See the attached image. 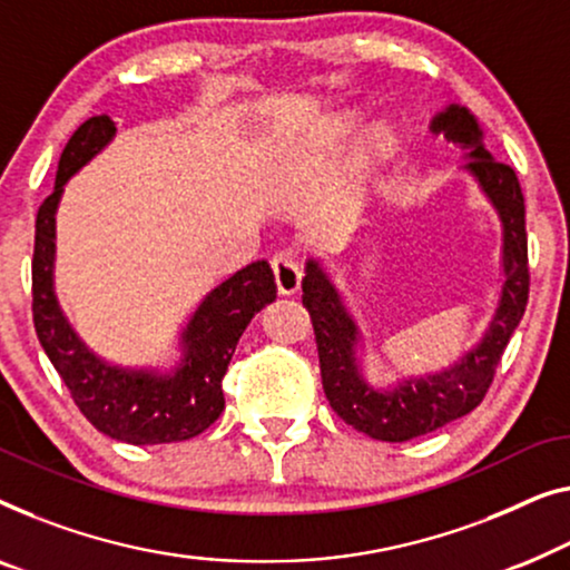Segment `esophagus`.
Wrapping results in <instances>:
<instances>
[{"label": "esophagus", "mask_w": 570, "mask_h": 570, "mask_svg": "<svg viewBox=\"0 0 570 570\" xmlns=\"http://www.w3.org/2000/svg\"><path fill=\"white\" fill-rule=\"evenodd\" d=\"M272 272H275V283H277L279 295L298 293L303 269H301L298 259H295V254L291 249L277 252L275 257H272Z\"/></svg>", "instance_id": "esophagus-1"}]
</instances>
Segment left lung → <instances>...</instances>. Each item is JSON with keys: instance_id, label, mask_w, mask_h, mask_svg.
<instances>
[{"instance_id": "obj_1", "label": "left lung", "mask_w": 570, "mask_h": 570, "mask_svg": "<svg viewBox=\"0 0 570 570\" xmlns=\"http://www.w3.org/2000/svg\"><path fill=\"white\" fill-rule=\"evenodd\" d=\"M432 130L468 148V169L497 205L501 224H504L507 283L483 342L444 373L406 381L393 391H377L360 377L352 350L357 342V326L344 311L332 279L311 259L301 285L303 305L311 313L313 334H316L321 383H324L328 406L357 432L383 442L414 440L470 414L489 393L501 354L519 326V318L524 316L527 298H530L524 195L517 171L485 151L481 128L465 107L450 105L448 110L436 115Z\"/></svg>"}]
</instances>
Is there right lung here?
Segmentation results:
<instances>
[{
    "label": "right lung",
    "instance_id": "obj_1",
    "mask_svg": "<svg viewBox=\"0 0 570 570\" xmlns=\"http://www.w3.org/2000/svg\"><path fill=\"white\" fill-rule=\"evenodd\" d=\"M115 136L107 115H95L73 130L63 146L53 193L40 203L32 249V324L48 360L69 387L73 403L89 424L128 444H164L193 440L205 432L226 406L224 375L238 336L254 313L277 298L275 275L265 259L252 262L220 283L200 303L185 332V362L175 373L107 365L87 344L56 303L53 238L56 205L73 171L92 159Z\"/></svg>",
    "mask_w": 570,
    "mask_h": 570
}]
</instances>
